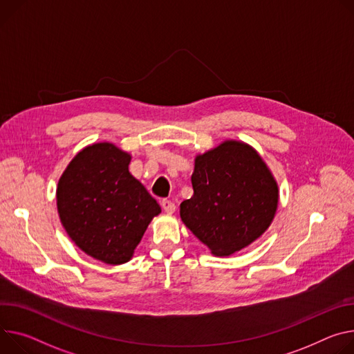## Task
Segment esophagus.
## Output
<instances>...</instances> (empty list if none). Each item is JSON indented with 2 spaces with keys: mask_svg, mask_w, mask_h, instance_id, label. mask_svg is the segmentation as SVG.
<instances>
[{
  "mask_svg": "<svg viewBox=\"0 0 354 354\" xmlns=\"http://www.w3.org/2000/svg\"><path fill=\"white\" fill-rule=\"evenodd\" d=\"M160 206H162L164 212L168 213V214H172V213L175 212V209H176L175 203L171 202V201H162V203H160Z\"/></svg>",
  "mask_w": 354,
  "mask_h": 354,
  "instance_id": "34e87169",
  "label": "esophagus"
}]
</instances>
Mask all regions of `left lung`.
I'll return each instance as SVG.
<instances>
[{
	"label": "left lung",
	"instance_id": "obj_1",
	"mask_svg": "<svg viewBox=\"0 0 354 354\" xmlns=\"http://www.w3.org/2000/svg\"><path fill=\"white\" fill-rule=\"evenodd\" d=\"M194 196L180 203V218L216 257L232 255L271 226L279 189L251 145L226 140L195 158Z\"/></svg>",
	"mask_w": 354,
	"mask_h": 354
}]
</instances>
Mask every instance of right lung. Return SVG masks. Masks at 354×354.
Listing matches in <instances>:
<instances>
[{
	"instance_id": "right-lung-1",
	"label": "right lung",
	"mask_w": 354,
	"mask_h": 354,
	"mask_svg": "<svg viewBox=\"0 0 354 354\" xmlns=\"http://www.w3.org/2000/svg\"><path fill=\"white\" fill-rule=\"evenodd\" d=\"M131 155L111 142L83 148L63 171L56 189L62 226L87 255L109 266L130 261L151 220L156 201L128 165Z\"/></svg>"
}]
</instances>
